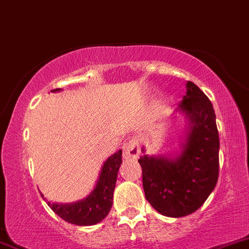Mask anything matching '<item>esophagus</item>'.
Segmentation results:
<instances>
[{
	"label": "esophagus",
	"mask_w": 249,
	"mask_h": 249,
	"mask_svg": "<svg viewBox=\"0 0 249 249\" xmlns=\"http://www.w3.org/2000/svg\"><path fill=\"white\" fill-rule=\"evenodd\" d=\"M139 142L137 139H130L123 146V157L124 159H137L139 156Z\"/></svg>",
	"instance_id": "1"
}]
</instances>
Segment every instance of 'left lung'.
Returning <instances> with one entry per match:
<instances>
[{"mask_svg": "<svg viewBox=\"0 0 249 249\" xmlns=\"http://www.w3.org/2000/svg\"><path fill=\"white\" fill-rule=\"evenodd\" d=\"M179 108L190 119L181 153L174 160L142 156L139 159L145 198L157 212L180 218L196 212L218 182L219 133L208 97L192 82Z\"/></svg>", "mask_w": 249, "mask_h": 249, "instance_id": "obj_1", "label": "left lung"}]
</instances>
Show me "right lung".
Wrapping results in <instances>:
<instances>
[{
    "label": "right lung",
    "instance_id": "add662e5",
    "mask_svg": "<svg viewBox=\"0 0 249 249\" xmlns=\"http://www.w3.org/2000/svg\"><path fill=\"white\" fill-rule=\"evenodd\" d=\"M53 91H59V89ZM121 164L122 151L119 150L104 162L96 187L87 198L73 204H51L48 201V205L59 218L70 224L78 226L98 224L107 215L112 206L117 173Z\"/></svg>",
    "mask_w": 249,
    "mask_h": 249
}]
</instances>
